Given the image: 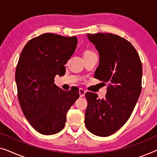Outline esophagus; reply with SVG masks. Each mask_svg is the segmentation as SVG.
<instances>
[{
	"instance_id": "1",
	"label": "esophagus",
	"mask_w": 157,
	"mask_h": 157,
	"mask_svg": "<svg viewBox=\"0 0 157 157\" xmlns=\"http://www.w3.org/2000/svg\"><path fill=\"white\" fill-rule=\"evenodd\" d=\"M79 96H80L81 97H84V96L85 95V93H86L85 90H84L83 89H82V88H80L79 90Z\"/></svg>"
}]
</instances>
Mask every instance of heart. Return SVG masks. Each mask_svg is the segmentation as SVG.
<instances>
[{"mask_svg":"<svg viewBox=\"0 0 157 157\" xmlns=\"http://www.w3.org/2000/svg\"><path fill=\"white\" fill-rule=\"evenodd\" d=\"M92 53V52H90V51H86V52H85V54H87V53Z\"/></svg>","mask_w":157,"mask_h":157,"instance_id":"heart-1","label":"heart"}]
</instances>
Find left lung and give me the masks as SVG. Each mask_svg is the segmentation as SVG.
Instances as JSON below:
<instances>
[{
    "instance_id": "8db88e82",
    "label": "left lung",
    "mask_w": 157,
    "mask_h": 157,
    "mask_svg": "<svg viewBox=\"0 0 157 157\" xmlns=\"http://www.w3.org/2000/svg\"><path fill=\"white\" fill-rule=\"evenodd\" d=\"M99 54L94 78L108 82L106 97L86 92L85 125L92 134L109 136L123 126L132 114L142 90V67L129 41L111 33L88 34Z\"/></svg>"
}]
</instances>
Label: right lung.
<instances>
[{
  "label": "right lung",
  "instance_id": "1",
  "mask_svg": "<svg viewBox=\"0 0 157 157\" xmlns=\"http://www.w3.org/2000/svg\"><path fill=\"white\" fill-rule=\"evenodd\" d=\"M77 44L76 36L45 33L28 41L21 52L15 71L19 102L29 123L43 135L63 129L67 112L79 97L78 89L64 91L54 83Z\"/></svg>",
  "mask_w": 157,
  "mask_h": 157
}]
</instances>
